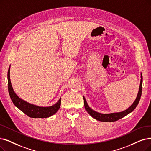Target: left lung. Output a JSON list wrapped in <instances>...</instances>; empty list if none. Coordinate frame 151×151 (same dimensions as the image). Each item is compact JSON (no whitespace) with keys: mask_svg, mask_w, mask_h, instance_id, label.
I'll return each mask as SVG.
<instances>
[{"mask_svg":"<svg viewBox=\"0 0 151 151\" xmlns=\"http://www.w3.org/2000/svg\"><path fill=\"white\" fill-rule=\"evenodd\" d=\"M142 73H141V81H140V86L139 88V91L137 95V97L134 101L132 104L128 109H126L123 111L121 112H118V113H101L96 111L93 110H92L91 108H90L86 100L85 96L83 95V99L84 101V106L86 111L88 112V113L90 114V116L95 118V119L98 120V121L100 122H116L117 120L121 119L123 117H124L126 115H127L129 113H131L133 111L137 105H138L139 102L141 94H142Z\"/></svg>","mask_w":151,"mask_h":151,"instance_id":"8db88e82","label":"left lung"}]
</instances>
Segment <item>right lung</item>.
<instances>
[{"label":"right lung","mask_w":151,"mask_h":151,"mask_svg":"<svg viewBox=\"0 0 151 151\" xmlns=\"http://www.w3.org/2000/svg\"><path fill=\"white\" fill-rule=\"evenodd\" d=\"M10 65L9 67L7 79H8V89L10 99L16 107L19 108L22 112L26 114L27 116L35 118H46L50 117L55 114L59 109L61 105V98H60L58 102L51 106H40L32 104L23 100L18 96L13 89L10 79Z\"/></svg>","instance_id":"obj_1"}]
</instances>
